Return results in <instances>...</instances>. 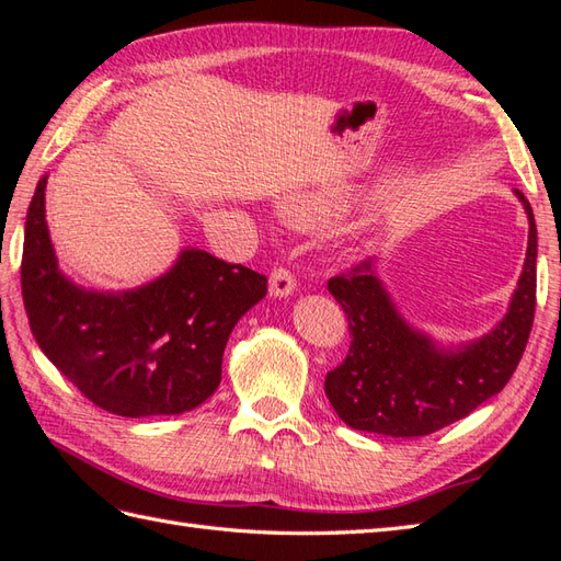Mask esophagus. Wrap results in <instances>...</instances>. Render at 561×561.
<instances>
[{"mask_svg":"<svg viewBox=\"0 0 561 561\" xmlns=\"http://www.w3.org/2000/svg\"><path fill=\"white\" fill-rule=\"evenodd\" d=\"M296 279L287 267H274L270 274V296H277V299H287L294 291Z\"/></svg>","mask_w":561,"mask_h":561,"instance_id":"34e87169","label":"esophagus"}]
</instances>
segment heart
<instances>
[{
	"label": "heart",
	"mask_w": 561,
	"mask_h": 561,
	"mask_svg": "<svg viewBox=\"0 0 561 561\" xmlns=\"http://www.w3.org/2000/svg\"><path fill=\"white\" fill-rule=\"evenodd\" d=\"M328 205L323 199H296L287 209V217L296 224V226H313L316 221H320L325 217Z\"/></svg>",
	"instance_id": "obj_1"
}]
</instances>
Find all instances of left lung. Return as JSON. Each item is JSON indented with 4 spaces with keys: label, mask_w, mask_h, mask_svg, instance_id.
I'll return each mask as SVG.
<instances>
[{
    "label": "left lung",
    "mask_w": 561,
    "mask_h": 561,
    "mask_svg": "<svg viewBox=\"0 0 561 561\" xmlns=\"http://www.w3.org/2000/svg\"><path fill=\"white\" fill-rule=\"evenodd\" d=\"M528 214V250L518 289L506 316L480 340L446 350L410 328L368 257L328 282L350 320L352 344L325 376V396L340 420L396 438L434 434L468 416L502 392L526 350L535 316L538 229L530 202L516 190Z\"/></svg>",
    "instance_id": "left-lung-1"
}]
</instances>
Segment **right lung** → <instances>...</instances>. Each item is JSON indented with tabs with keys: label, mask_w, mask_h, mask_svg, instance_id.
Wrapping results in <instances>:
<instances>
[{
	"label": "right lung",
	"mask_w": 561,
	"mask_h": 561,
	"mask_svg": "<svg viewBox=\"0 0 561 561\" xmlns=\"http://www.w3.org/2000/svg\"><path fill=\"white\" fill-rule=\"evenodd\" d=\"M43 175L26 214L21 294L31 332L59 374L101 410L121 416L183 414L221 380L231 330L267 277L187 248L145 287L87 291L57 267L45 221Z\"/></svg>",
	"instance_id": "1"
}]
</instances>
